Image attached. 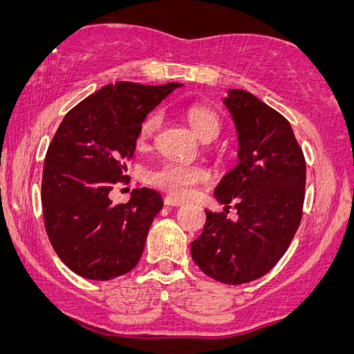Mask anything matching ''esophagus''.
<instances>
[{"instance_id":"34e87169","label":"esophagus","mask_w":354,"mask_h":354,"mask_svg":"<svg viewBox=\"0 0 354 354\" xmlns=\"http://www.w3.org/2000/svg\"><path fill=\"white\" fill-rule=\"evenodd\" d=\"M164 205H166V206H180L182 201L177 200V198H174V196H166V198H164Z\"/></svg>"}]
</instances>
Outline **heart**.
Listing matches in <instances>:
<instances>
[{
	"instance_id": "obj_1",
	"label": "heart",
	"mask_w": 354,
	"mask_h": 354,
	"mask_svg": "<svg viewBox=\"0 0 354 354\" xmlns=\"http://www.w3.org/2000/svg\"><path fill=\"white\" fill-rule=\"evenodd\" d=\"M187 120L190 124L193 132L203 142H211L219 133V118L214 111L203 104H192L187 109ZM161 114L154 113L147 118L142 129H140V137L142 140L151 138L161 125ZM209 174L201 166H190L177 161L162 162L161 166L151 169L147 172V182L154 188L169 193V195L177 198L190 196L195 188L201 183H206Z\"/></svg>"
}]
</instances>
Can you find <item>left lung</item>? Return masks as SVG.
I'll use <instances>...</instances> for the list:
<instances>
[{
	"instance_id": "obj_1",
	"label": "left lung",
	"mask_w": 354,
	"mask_h": 354,
	"mask_svg": "<svg viewBox=\"0 0 354 354\" xmlns=\"http://www.w3.org/2000/svg\"><path fill=\"white\" fill-rule=\"evenodd\" d=\"M224 104L239 137V164L216 187V200L236 209V221L206 209L192 258L227 285L263 277L293 240L303 214L306 162L292 125L246 90H229Z\"/></svg>"
}]
</instances>
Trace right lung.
<instances>
[{
  "label": "right lung",
  "mask_w": 354,
  "mask_h": 354,
  "mask_svg": "<svg viewBox=\"0 0 354 354\" xmlns=\"http://www.w3.org/2000/svg\"><path fill=\"white\" fill-rule=\"evenodd\" d=\"M178 86L104 85L57 127L43 166V219L56 254L82 277L111 280L142 258L162 198L151 188H135L127 203L114 205L109 192L125 178L147 114Z\"/></svg>",
  "instance_id": "right-lung-1"
}]
</instances>
